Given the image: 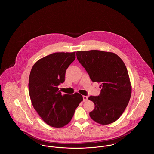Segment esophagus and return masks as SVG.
Here are the masks:
<instances>
[{
  "mask_svg": "<svg viewBox=\"0 0 154 154\" xmlns=\"http://www.w3.org/2000/svg\"><path fill=\"white\" fill-rule=\"evenodd\" d=\"M88 97L87 96H83V102H86L88 100Z\"/></svg>",
  "mask_w": 154,
  "mask_h": 154,
  "instance_id": "esophagus-1",
  "label": "esophagus"
}]
</instances>
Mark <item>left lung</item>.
Masks as SVG:
<instances>
[{
  "label": "left lung",
  "mask_w": 154,
  "mask_h": 154,
  "mask_svg": "<svg viewBox=\"0 0 154 154\" xmlns=\"http://www.w3.org/2000/svg\"><path fill=\"white\" fill-rule=\"evenodd\" d=\"M77 58L93 82L100 84L99 96H91L95 104L89 112L97 123L108 125L117 121L128 104L132 87L127 69L117 54L99 50L77 51Z\"/></svg>",
  "instance_id": "left-lung-1"
}]
</instances>
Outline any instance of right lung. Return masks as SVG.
Here are the masks:
<instances>
[{
	"label": "right lung",
	"mask_w": 154,
	"mask_h": 154,
	"mask_svg": "<svg viewBox=\"0 0 154 154\" xmlns=\"http://www.w3.org/2000/svg\"><path fill=\"white\" fill-rule=\"evenodd\" d=\"M75 58V52H55L37 60L29 78L32 105L47 124L62 128L67 124L83 97L76 92L62 95L58 85L65 81L66 69Z\"/></svg>",
	"instance_id": "right-lung-1"
}]
</instances>
